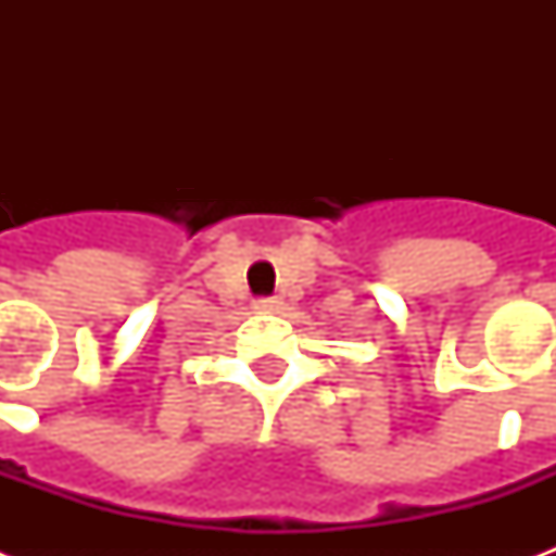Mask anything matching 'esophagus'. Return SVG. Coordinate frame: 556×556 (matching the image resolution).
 I'll return each instance as SVG.
<instances>
[{"mask_svg": "<svg viewBox=\"0 0 556 556\" xmlns=\"http://www.w3.org/2000/svg\"><path fill=\"white\" fill-rule=\"evenodd\" d=\"M253 308L256 312H277L279 300L277 296H260V300H253Z\"/></svg>", "mask_w": 556, "mask_h": 556, "instance_id": "1", "label": "esophagus"}]
</instances>
